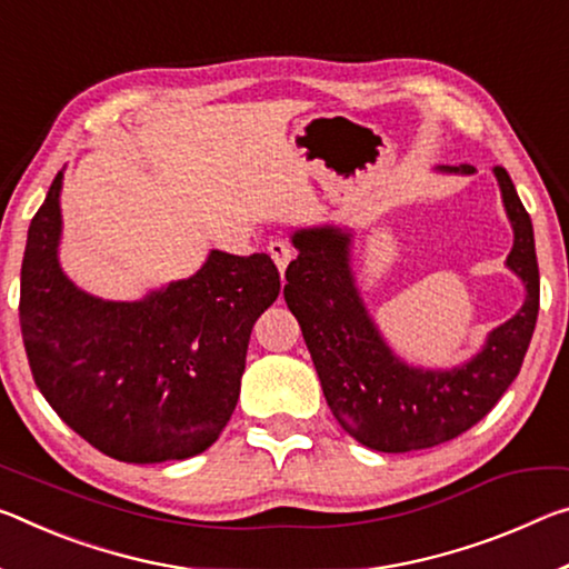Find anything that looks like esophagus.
Returning a JSON list of instances; mask_svg holds the SVG:
<instances>
[{"label": "esophagus", "instance_id": "obj_1", "mask_svg": "<svg viewBox=\"0 0 569 569\" xmlns=\"http://www.w3.org/2000/svg\"><path fill=\"white\" fill-rule=\"evenodd\" d=\"M268 252H270V258H273V263L278 266V270H281V276H283L288 263H291V258L296 256L293 248L288 246L286 240H270L268 242Z\"/></svg>", "mask_w": 569, "mask_h": 569}]
</instances>
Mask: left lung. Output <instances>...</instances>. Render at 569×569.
<instances>
[{"mask_svg":"<svg viewBox=\"0 0 569 569\" xmlns=\"http://www.w3.org/2000/svg\"><path fill=\"white\" fill-rule=\"evenodd\" d=\"M493 174L513 228L507 266L525 281L527 301L489 333L481 355L450 372L412 369L385 345L351 278L349 236L337 228L293 236L299 258L286 270V303L301 323L333 418L367 448L408 453L453 440L483 420L517 380L539 313V266L529 212L507 169L496 167Z\"/></svg>","mask_w":569,"mask_h":569,"instance_id":"obj_1","label":"left lung"}]
</instances>
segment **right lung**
<instances>
[{
    "label": "right lung",
    "mask_w": 569,
    "mask_h": 569,
    "mask_svg": "<svg viewBox=\"0 0 569 569\" xmlns=\"http://www.w3.org/2000/svg\"><path fill=\"white\" fill-rule=\"evenodd\" d=\"M60 184L30 222L20 327L44 400L80 438L126 463L210 448L238 405L252 323L281 293L266 252L212 250L187 281L143 301H101L58 263Z\"/></svg>",
    "instance_id": "right-lung-1"
}]
</instances>
